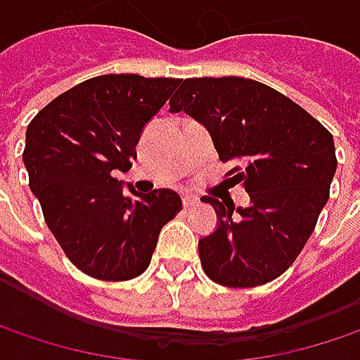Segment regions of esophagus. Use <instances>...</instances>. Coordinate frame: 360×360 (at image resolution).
I'll list each match as a JSON object with an SVG mask.
<instances>
[{"label":"esophagus","mask_w":360,"mask_h":360,"mask_svg":"<svg viewBox=\"0 0 360 360\" xmlns=\"http://www.w3.org/2000/svg\"><path fill=\"white\" fill-rule=\"evenodd\" d=\"M183 205H185V210L187 207H193V205H197V197L195 195H183Z\"/></svg>","instance_id":"obj_1"}]
</instances>
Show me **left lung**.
<instances>
[{
    "instance_id": "obj_1",
    "label": "left lung",
    "mask_w": 360,
    "mask_h": 360,
    "mask_svg": "<svg viewBox=\"0 0 360 360\" xmlns=\"http://www.w3.org/2000/svg\"><path fill=\"white\" fill-rule=\"evenodd\" d=\"M210 131L221 163L250 193V207L205 197L219 217L199 240L213 282L254 288L298 258L328 201L336 171L333 134L302 106L262 82L238 76L185 78L169 101Z\"/></svg>"
}]
</instances>
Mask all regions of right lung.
<instances>
[{
	"label": "right lung",
	"mask_w": 360,
	"mask_h": 360,
	"mask_svg": "<svg viewBox=\"0 0 360 360\" xmlns=\"http://www.w3.org/2000/svg\"><path fill=\"white\" fill-rule=\"evenodd\" d=\"M179 78L104 74L44 106L25 133L24 165L44 219L72 264L96 280L122 282L149 268L167 221L181 211L171 189L131 193L115 177Z\"/></svg>",
	"instance_id": "right-lung-1"
}]
</instances>
